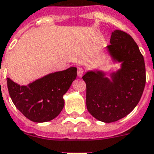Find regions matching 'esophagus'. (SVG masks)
<instances>
[{
    "label": "esophagus",
    "instance_id": "obj_1",
    "mask_svg": "<svg viewBox=\"0 0 154 154\" xmlns=\"http://www.w3.org/2000/svg\"><path fill=\"white\" fill-rule=\"evenodd\" d=\"M83 74V70L82 68H80V67H79L78 71H77V75H78L79 77H82Z\"/></svg>",
    "mask_w": 154,
    "mask_h": 154
}]
</instances>
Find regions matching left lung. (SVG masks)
I'll use <instances>...</instances> for the list:
<instances>
[{
  "mask_svg": "<svg viewBox=\"0 0 154 154\" xmlns=\"http://www.w3.org/2000/svg\"><path fill=\"white\" fill-rule=\"evenodd\" d=\"M107 50L120 68L106 77L103 71H88L83 76L87 86L86 103L91 115L102 122H115L137 105L145 85V66L137 44L125 32L112 33Z\"/></svg>",
  "mask_w": 154,
  "mask_h": 154,
  "instance_id": "obj_1",
  "label": "left lung"
}]
</instances>
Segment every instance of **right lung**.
Returning <instances> with one entry per match:
<instances>
[{
	"label": "right lung",
	"mask_w": 154,
	"mask_h": 154,
	"mask_svg": "<svg viewBox=\"0 0 154 154\" xmlns=\"http://www.w3.org/2000/svg\"><path fill=\"white\" fill-rule=\"evenodd\" d=\"M77 76L71 66L21 86L7 78L9 96L16 108L29 120L42 123L53 120L64 107L63 95Z\"/></svg>",
	"instance_id": "1"
}]
</instances>
